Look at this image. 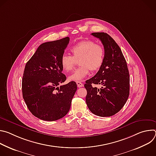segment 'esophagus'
Listing matches in <instances>:
<instances>
[{
  "mask_svg": "<svg viewBox=\"0 0 156 156\" xmlns=\"http://www.w3.org/2000/svg\"><path fill=\"white\" fill-rule=\"evenodd\" d=\"M76 84H77V86H78V87H83L84 86V84L80 81H76Z\"/></svg>",
  "mask_w": 156,
  "mask_h": 156,
  "instance_id": "esophagus-1",
  "label": "esophagus"
}]
</instances>
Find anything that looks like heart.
I'll use <instances>...</instances> for the list:
<instances>
[{
  "label": "heart",
  "mask_w": 156,
  "mask_h": 156,
  "mask_svg": "<svg viewBox=\"0 0 156 156\" xmlns=\"http://www.w3.org/2000/svg\"><path fill=\"white\" fill-rule=\"evenodd\" d=\"M70 51L73 56L63 54L60 60L62 70L66 72L71 71L76 60H79L80 66L69 76L70 81H82L90 73L98 70L103 65L105 57V50L101 44H96L92 40H83L75 44Z\"/></svg>",
  "instance_id": "heart-1"
}]
</instances>
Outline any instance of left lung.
Masks as SVG:
<instances>
[{"mask_svg": "<svg viewBox=\"0 0 156 156\" xmlns=\"http://www.w3.org/2000/svg\"><path fill=\"white\" fill-rule=\"evenodd\" d=\"M105 50L102 66L86 81V102L91 112L99 117L115 115L125 104L129 94V75L126 60L116 42L105 33H93ZM101 84V88L92 85Z\"/></svg>", "mask_w": 156, "mask_h": 156, "instance_id": "left-lung-1", "label": "left lung"}]
</instances>
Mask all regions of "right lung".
Returning <instances> with one entry per match:
<instances>
[{
  "instance_id": "right-lung-1",
  "label": "right lung",
  "mask_w": 156,
  "mask_h": 156,
  "mask_svg": "<svg viewBox=\"0 0 156 156\" xmlns=\"http://www.w3.org/2000/svg\"><path fill=\"white\" fill-rule=\"evenodd\" d=\"M69 41L66 37L42 43L25 65L23 98L31 114L41 120H58L70 108L76 83L71 81L58 87L66 80L60 60Z\"/></svg>"
}]
</instances>
